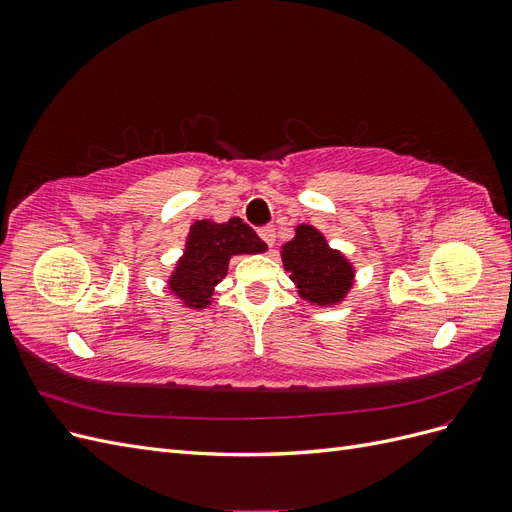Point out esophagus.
I'll list each match as a JSON object with an SVG mask.
<instances>
[{
    "mask_svg": "<svg viewBox=\"0 0 512 512\" xmlns=\"http://www.w3.org/2000/svg\"><path fill=\"white\" fill-rule=\"evenodd\" d=\"M258 235H260V239L265 241L269 247H273V245H275V228H273V226L260 228V230H258Z\"/></svg>",
    "mask_w": 512,
    "mask_h": 512,
    "instance_id": "obj_1",
    "label": "esophagus"
}]
</instances>
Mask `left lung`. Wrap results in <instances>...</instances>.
Instances as JSON below:
<instances>
[{"label": "left lung", "instance_id": "8db88e82", "mask_svg": "<svg viewBox=\"0 0 512 512\" xmlns=\"http://www.w3.org/2000/svg\"><path fill=\"white\" fill-rule=\"evenodd\" d=\"M280 256L305 303L335 307L346 301L356 267L342 250L329 245L316 226L305 222L294 226V237L280 247Z\"/></svg>", "mask_w": 512, "mask_h": 512}]
</instances>
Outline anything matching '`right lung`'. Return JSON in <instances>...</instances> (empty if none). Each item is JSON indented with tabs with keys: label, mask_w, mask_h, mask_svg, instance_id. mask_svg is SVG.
Here are the masks:
<instances>
[{
	"label": "right lung",
	"mask_w": 512,
	"mask_h": 512,
	"mask_svg": "<svg viewBox=\"0 0 512 512\" xmlns=\"http://www.w3.org/2000/svg\"><path fill=\"white\" fill-rule=\"evenodd\" d=\"M267 243L243 224L241 218L228 222L196 220L185 237L183 254L170 271L166 288L185 309H207L228 275L232 256L265 254Z\"/></svg>",
	"instance_id": "1"
}]
</instances>
